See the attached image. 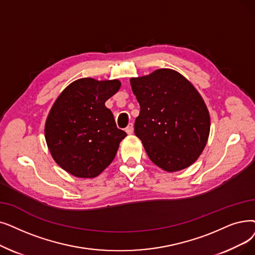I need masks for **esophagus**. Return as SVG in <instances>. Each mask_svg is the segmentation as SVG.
Segmentation results:
<instances>
[{
    "mask_svg": "<svg viewBox=\"0 0 255 255\" xmlns=\"http://www.w3.org/2000/svg\"><path fill=\"white\" fill-rule=\"evenodd\" d=\"M125 131L127 132V134H132V133H133V124L129 123V125L126 127Z\"/></svg>",
    "mask_w": 255,
    "mask_h": 255,
    "instance_id": "obj_1",
    "label": "esophagus"
}]
</instances>
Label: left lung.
<instances>
[{"instance_id":"left-lung-1","label":"left lung","mask_w":255,"mask_h":255,"mask_svg":"<svg viewBox=\"0 0 255 255\" xmlns=\"http://www.w3.org/2000/svg\"><path fill=\"white\" fill-rule=\"evenodd\" d=\"M130 84L140 106L134 133L149 158L167 172L190 167L209 135L210 118L202 97L182 75L169 69L131 78Z\"/></svg>"}]
</instances>
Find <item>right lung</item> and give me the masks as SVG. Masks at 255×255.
<instances>
[{"mask_svg":"<svg viewBox=\"0 0 255 255\" xmlns=\"http://www.w3.org/2000/svg\"><path fill=\"white\" fill-rule=\"evenodd\" d=\"M120 87L119 80L82 78L71 83L55 101L45 136L54 160L64 171L94 178L114 160L127 134L118 129L105 102Z\"/></svg>","mask_w":255,"mask_h":255,"instance_id":"right-lung-1","label":"right lung"}]
</instances>
